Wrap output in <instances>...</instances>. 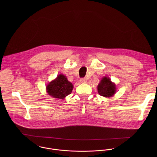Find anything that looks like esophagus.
I'll use <instances>...</instances> for the list:
<instances>
[{
	"label": "esophagus",
	"instance_id": "obj_1",
	"mask_svg": "<svg viewBox=\"0 0 157 157\" xmlns=\"http://www.w3.org/2000/svg\"><path fill=\"white\" fill-rule=\"evenodd\" d=\"M80 82L81 83H86L87 82V79L86 78H80Z\"/></svg>",
	"mask_w": 157,
	"mask_h": 157
}]
</instances>
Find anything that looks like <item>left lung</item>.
Listing matches in <instances>:
<instances>
[{
	"mask_svg": "<svg viewBox=\"0 0 157 157\" xmlns=\"http://www.w3.org/2000/svg\"><path fill=\"white\" fill-rule=\"evenodd\" d=\"M98 94L106 97L112 96L116 91V87L109 78L105 77L103 78L97 87Z\"/></svg>",
	"mask_w": 157,
	"mask_h": 157,
	"instance_id": "left-lung-1",
	"label": "left lung"
}]
</instances>
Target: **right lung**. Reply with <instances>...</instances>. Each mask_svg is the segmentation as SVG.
Masks as SVG:
<instances>
[{
    "instance_id": "obj_1",
    "label": "right lung",
    "mask_w": 157,
    "mask_h": 157,
    "mask_svg": "<svg viewBox=\"0 0 157 157\" xmlns=\"http://www.w3.org/2000/svg\"><path fill=\"white\" fill-rule=\"evenodd\" d=\"M72 89V84L62 74L58 75L54 80L50 82L46 86L47 92L50 96L59 99L64 98L70 94Z\"/></svg>"
}]
</instances>
